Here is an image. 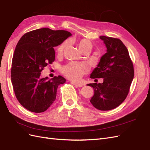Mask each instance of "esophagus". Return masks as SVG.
Wrapping results in <instances>:
<instances>
[{"instance_id":"1","label":"esophagus","mask_w":150,"mask_h":150,"mask_svg":"<svg viewBox=\"0 0 150 150\" xmlns=\"http://www.w3.org/2000/svg\"><path fill=\"white\" fill-rule=\"evenodd\" d=\"M71 83L73 85H74L76 87H82L83 86V85L81 84H78V83H74V82H71Z\"/></svg>"}]
</instances>
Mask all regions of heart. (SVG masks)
I'll return each instance as SVG.
<instances>
[{
  "instance_id": "b5f03b06",
  "label": "heart",
  "mask_w": 150,
  "mask_h": 150,
  "mask_svg": "<svg viewBox=\"0 0 150 150\" xmlns=\"http://www.w3.org/2000/svg\"><path fill=\"white\" fill-rule=\"evenodd\" d=\"M67 45V41L64 42L58 47L57 51L59 55H62ZM79 50L83 52L86 48L91 49L92 47L91 43L86 39H81L78 42ZM63 74L67 78L73 81H78L81 78L88 72V67L84 63L70 62L62 67Z\"/></svg>"
}]
</instances>
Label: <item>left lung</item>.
I'll return each instance as SVG.
<instances>
[{
  "mask_svg": "<svg viewBox=\"0 0 150 150\" xmlns=\"http://www.w3.org/2000/svg\"><path fill=\"white\" fill-rule=\"evenodd\" d=\"M107 53L100 59L90 78H103V83H90L94 95L90 102L100 110H110L122 103L129 93L134 78V67L126 47L120 40L100 36Z\"/></svg>",
  "mask_w": 150,
  "mask_h": 150,
  "instance_id": "8db88e82",
  "label": "left lung"
}]
</instances>
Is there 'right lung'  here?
<instances>
[{"instance_id":"obj_1","label":"right lung","mask_w":150,"mask_h":150,"mask_svg":"<svg viewBox=\"0 0 150 150\" xmlns=\"http://www.w3.org/2000/svg\"><path fill=\"white\" fill-rule=\"evenodd\" d=\"M65 30L44 28L31 31L20 38L12 61L11 81L16 98L28 110L45 112L55 100L58 86L65 83L61 76L48 80L41 72L55 60L54 47L71 36Z\"/></svg>"}]
</instances>
